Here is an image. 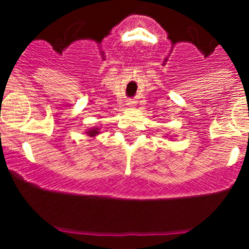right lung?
<instances>
[{
	"instance_id": "add662e5",
	"label": "right lung",
	"mask_w": 249,
	"mask_h": 249,
	"mask_svg": "<svg viewBox=\"0 0 249 249\" xmlns=\"http://www.w3.org/2000/svg\"><path fill=\"white\" fill-rule=\"evenodd\" d=\"M97 133H98V129H91V131H89V135L92 136V137L97 135Z\"/></svg>"
}]
</instances>
